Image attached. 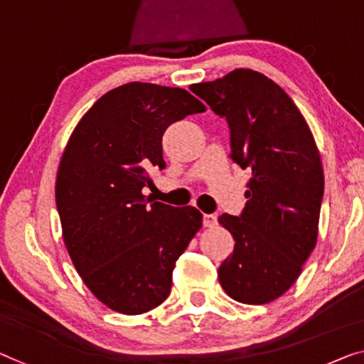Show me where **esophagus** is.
Returning <instances> with one entry per match:
<instances>
[{
  "mask_svg": "<svg viewBox=\"0 0 364 364\" xmlns=\"http://www.w3.org/2000/svg\"><path fill=\"white\" fill-rule=\"evenodd\" d=\"M203 224H204V227H214V225H217V217L214 214H204Z\"/></svg>",
  "mask_w": 364,
  "mask_h": 364,
  "instance_id": "34e87169",
  "label": "esophagus"
}]
</instances>
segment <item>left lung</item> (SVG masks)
I'll return each mask as SVG.
<instances>
[{
  "label": "left lung",
  "instance_id": "8db88e82",
  "mask_svg": "<svg viewBox=\"0 0 364 364\" xmlns=\"http://www.w3.org/2000/svg\"><path fill=\"white\" fill-rule=\"evenodd\" d=\"M191 91L225 117L230 159L252 170L242 214L219 217L235 240L217 271L220 286L238 302H271L296 283L317 242L323 170L316 140L286 91L253 70Z\"/></svg>",
  "mask_w": 364,
  "mask_h": 364
}]
</instances>
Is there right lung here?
I'll list each match as a JSON object with an SVG mask.
<instances>
[{
    "label": "right lung",
    "instance_id": "obj_1",
    "mask_svg": "<svg viewBox=\"0 0 364 364\" xmlns=\"http://www.w3.org/2000/svg\"><path fill=\"white\" fill-rule=\"evenodd\" d=\"M205 106L186 90L122 85L97 100L75 127L57 173L63 242L88 289L112 311L137 316L171 291L176 259L203 225L193 205L144 196L149 171L164 170L170 124Z\"/></svg>",
    "mask_w": 364,
    "mask_h": 364
}]
</instances>
